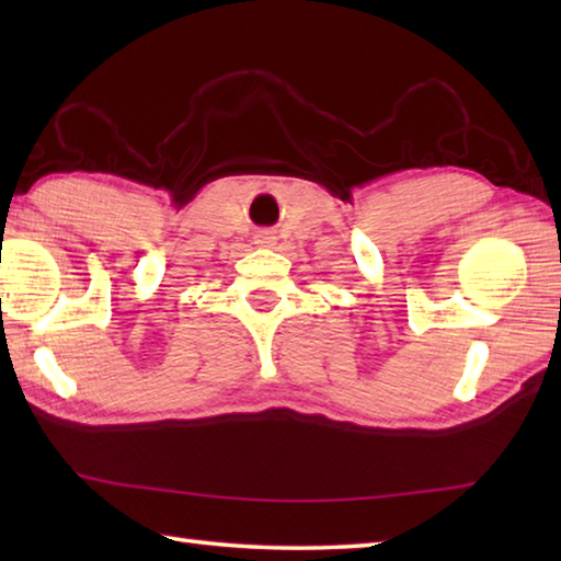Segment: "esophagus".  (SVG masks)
Returning a JSON list of instances; mask_svg holds the SVG:
<instances>
[{"instance_id":"1","label":"esophagus","mask_w":561,"mask_h":561,"mask_svg":"<svg viewBox=\"0 0 561 561\" xmlns=\"http://www.w3.org/2000/svg\"><path fill=\"white\" fill-rule=\"evenodd\" d=\"M260 242H262V244H272V242H274V237H272V234H262V237H260Z\"/></svg>"}]
</instances>
